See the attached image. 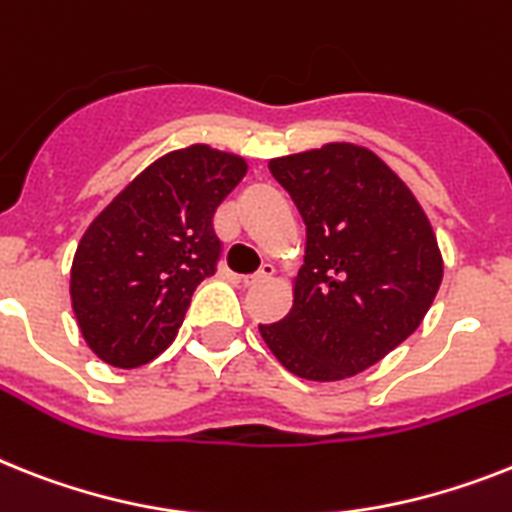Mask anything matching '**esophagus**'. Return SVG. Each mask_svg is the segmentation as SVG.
Masks as SVG:
<instances>
[{
  "instance_id": "obj_1",
  "label": "esophagus",
  "mask_w": 512,
  "mask_h": 512,
  "mask_svg": "<svg viewBox=\"0 0 512 512\" xmlns=\"http://www.w3.org/2000/svg\"><path fill=\"white\" fill-rule=\"evenodd\" d=\"M272 277H274V266L272 264H264L256 274H248V277H243V285H246V287L261 285V282L272 280Z\"/></svg>"
}]
</instances>
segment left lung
I'll return each mask as SVG.
<instances>
[{"label":"left lung","mask_w":512,"mask_h":512,"mask_svg":"<svg viewBox=\"0 0 512 512\" xmlns=\"http://www.w3.org/2000/svg\"><path fill=\"white\" fill-rule=\"evenodd\" d=\"M306 222L293 308L259 324L290 374L337 382L395 350L432 308L442 253L411 188L356 143L269 162Z\"/></svg>","instance_id":"obj_1"}]
</instances>
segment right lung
<instances>
[{"label":"right lung","instance_id":"1","mask_svg":"<svg viewBox=\"0 0 512 512\" xmlns=\"http://www.w3.org/2000/svg\"><path fill=\"white\" fill-rule=\"evenodd\" d=\"M246 172L243 156L193 143L159 156L88 225L70 301L101 361L135 369L170 348L196 287L217 269L214 211Z\"/></svg>","mask_w":512,"mask_h":512}]
</instances>
